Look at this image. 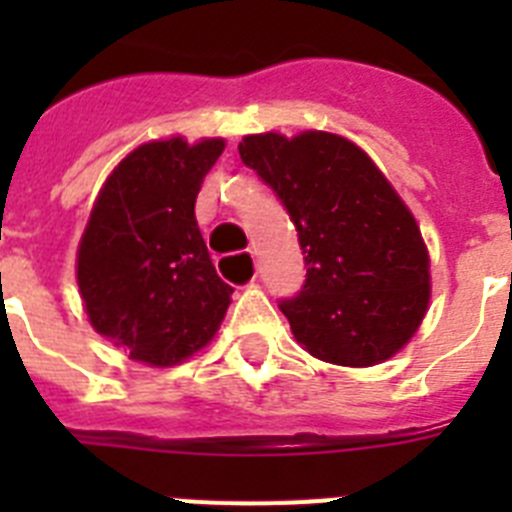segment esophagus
<instances>
[{"label": "esophagus", "instance_id": "1", "mask_svg": "<svg viewBox=\"0 0 512 512\" xmlns=\"http://www.w3.org/2000/svg\"><path fill=\"white\" fill-rule=\"evenodd\" d=\"M248 256H251V261H253V253H248ZM220 261H223V259H220Z\"/></svg>", "mask_w": 512, "mask_h": 512}]
</instances>
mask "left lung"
Here are the masks:
<instances>
[{"label": "left lung", "instance_id": "left-lung-1", "mask_svg": "<svg viewBox=\"0 0 512 512\" xmlns=\"http://www.w3.org/2000/svg\"><path fill=\"white\" fill-rule=\"evenodd\" d=\"M238 153L287 207L305 253V284L279 305L297 343L338 366L395 356L428 310L431 259L377 164L323 130L246 135Z\"/></svg>", "mask_w": 512, "mask_h": 512}]
</instances>
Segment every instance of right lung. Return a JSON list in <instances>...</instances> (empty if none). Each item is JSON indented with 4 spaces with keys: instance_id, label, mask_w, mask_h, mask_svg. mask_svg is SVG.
Masks as SVG:
<instances>
[{
    "instance_id": "right-lung-1",
    "label": "right lung",
    "mask_w": 512,
    "mask_h": 512,
    "mask_svg": "<svg viewBox=\"0 0 512 512\" xmlns=\"http://www.w3.org/2000/svg\"><path fill=\"white\" fill-rule=\"evenodd\" d=\"M223 138L151 140L115 166L76 253L89 323L133 361L174 366L212 341L233 287L217 277L194 217Z\"/></svg>"
}]
</instances>
